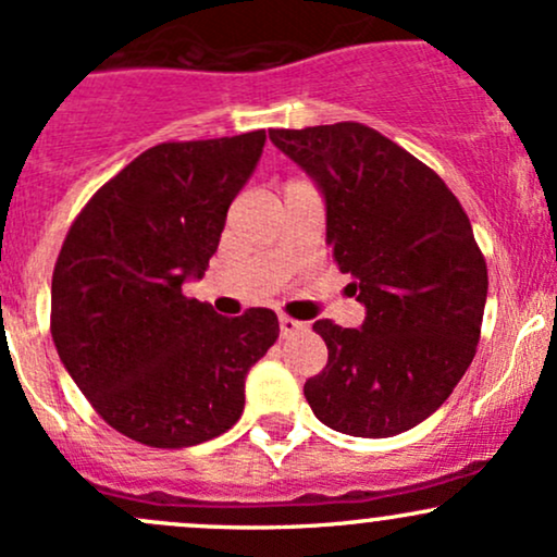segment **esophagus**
I'll list each match as a JSON object with an SVG mask.
<instances>
[{"label": "esophagus", "mask_w": 557, "mask_h": 557, "mask_svg": "<svg viewBox=\"0 0 557 557\" xmlns=\"http://www.w3.org/2000/svg\"><path fill=\"white\" fill-rule=\"evenodd\" d=\"M304 330H307V325H304V322L293 320V317L280 314V335H283V338H290V335L304 333Z\"/></svg>", "instance_id": "esophagus-1"}]
</instances>
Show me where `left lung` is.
Masks as SVG:
<instances>
[{"label":"left lung","mask_w":557,"mask_h":557,"mask_svg":"<svg viewBox=\"0 0 557 557\" xmlns=\"http://www.w3.org/2000/svg\"><path fill=\"white\" fill-rule=\"evenodd\" d=\"M269 139L320 189L325 240L364 307L359 327L314 322L327 364L304 396L338 433H405L473 362L488 288L473 227L442 176L370 126L272 129Z\"/></svg>","instance_id":"obj_1"}]
</instances>
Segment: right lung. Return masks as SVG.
<instances>
[{"label": "right lung", "mask_w": 557, "mask_h": 557, "mask_svg": "<svg viewBox=\"0 0 557 557\" xmlns=\"http://www.w3.org/2000/svg\"><path fill=\"white\" fill-rule=\"evenodd\" d=\"M267 132L163 143L102 185L52 274V341L89 405L139 444L182 449L240 420L277 314L222 317L182 293L216 253Z\"/></svg>", "instance_id": "1"}]
</instances>
